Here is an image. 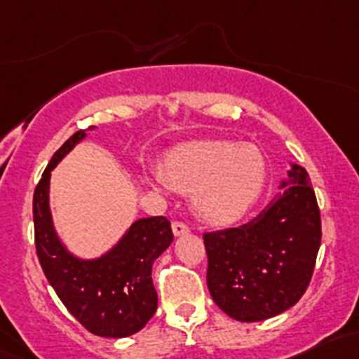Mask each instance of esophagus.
<instances>
[{
    "instance_id": "obj_1",
    "label": "esophagus",
    "mask_w": 359,
    "mask_h": 359,
    "mask_svg": "<svg viewBox=\"0 0 359 359\" xmlns=\"http://www.w3.org/2000/svg\"><path fill=\"white\" fill-rule=\"evenodd\" d=\"M172 230H173V235H175V237H180V235L189 233V226L182 222H173L172 223Z\"/></svg>"
}]
</instances>
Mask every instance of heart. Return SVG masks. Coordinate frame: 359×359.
Wrapping results in <instances>:
<instances>
[{
	"mask_svg": "<svg viewBox=\"0 0 359 359\" xmlns=\"http://www.w3.org/2000/svg\"><path fill=\"white\" fill-rule=\"evenodd\" d=\"M155 180L175 191H194L192 203L201 218L226 224L245 215L262 192L266 161L255 144L198 141L173 149Z\"/></svg>",
	"mask_w": 359,
	"mask_h": 359,
	"instance_id": "obj_1",
	"label": "heart"
}]
</instances>
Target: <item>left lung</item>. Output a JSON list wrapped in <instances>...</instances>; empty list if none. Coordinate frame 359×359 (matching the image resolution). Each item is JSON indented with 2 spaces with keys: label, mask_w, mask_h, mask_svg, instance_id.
<instances>
[{
  "label": "left lung",
  "mask_w": 359,
  "mask_h": 359,
  "mask_svg": "<svg viewBox=\"0 0 359 359\" xmlns=\"http://www.w3.org/2000/svg\"><path fill=\"white\" fill-rule=\"evenodd\" d=\"M273 201L237 228L204 233L208 288L216 305L240 322L291 309L312 279L322 226L309 173L291 165Z\"/></svg>",
  "instance_id": "8db88e82"
}]
</instances>
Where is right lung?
Segmentation results:
<instances>
[{"label":"right lung","mask_w":359,"mask_h":359,"mask_svg":"<svg viewBox=\"0 0 359 359\" xmlns=\"http://www.w3.org/2000/svg\"><path fill=\"white\" fill-rule=\"evenodd\" d=\"M85 136L83 129L74 133L54 153L35 187V249L47 281L68 312L95 336L117 339L136 334L156 312L153 262L170 245L173 233L165 216H151L133 223L124 237L98 259L85 261L66 249L50 215V172Z\"/></svg>","instance_id":"obj_1"}]
</instances>
